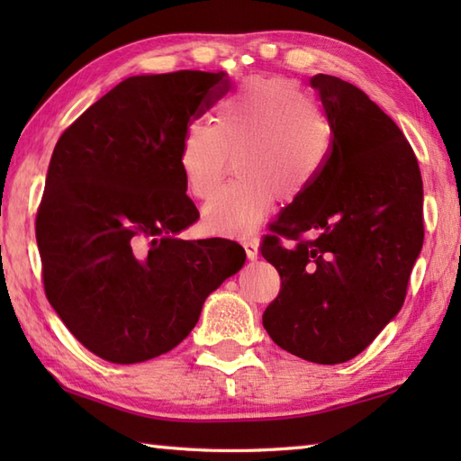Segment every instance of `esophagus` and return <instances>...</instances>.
Returning a JSON list of instances; mask_svg holds the SVG:
<instances>
[{"label":"esophagus","mask_w":461,"mask_h":461,"mask_svg":"<svg viewBox=\"0 0 461 461\" xmlns=\"http://www.w3.org/2000/svg\"><path fill=\"white\" fill-rule=\"evenodd\" d=\"M241 246H243V249H246L248 259H258V240L241 238Z\"/></svg>","instance_id":"1"}]
</instances>
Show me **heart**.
I'll use <instances>...</instances> for the list:
<instances>
[{
	"label": "heart",
	"instance_id": "obj_1",
	"mask_svg": "<svg viewBox=\"0 0 461 461\" xmlns=\"http://www.w3.org/2000/svg\"><path fill=\"white\" fill-rule=\"evenodd\" d=\"M332 126L297 83L251 77L220 101L215 126L192 121L180 146L185 188L205 200L228 174L236 178L203 205V228L220 236H246L276 195L291 202L305 194L329 162Z\"/></svg>",
	"mask_w": 461,
	"mask_h": 461
}]
</instances>
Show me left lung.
<instances>
[{"instance_id":"obj_1","label":"left lung","mask_w":461,"mask_h":461,"mask_svg":"<svg viewBox=\"0 0 461 461\" xmlns=\"http://www.w3.org/2000/svg\"><path fill=\"white\" fill-rule=\"evenodd\" d=\"M311 85L332 126V149L315 184L259 246L281 277L263 327L291 355L339 365L404 305L424 243V190L412 146L366 93L330 75Z\"/></svg>"}]
</instances>
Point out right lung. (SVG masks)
Here are the masks:
<instances>
[{
    "instance_id": "right-lung-1",
    "label": "right lung",
    "mask_w": 461,
    "mask_h": 461,
    "mask_svg": "<svg viewBox=\"0 0 461 461\" xmlns=\"http://www.w3.org/2000/svg\"><path fill=\"white\" fill-rule=\"evenodd\" d=\"M225 73L129 77L57 140L35 218L45 295L83 347L134 365L190 335L246 261L223 238L184 241L185 126L228 93Z\"/></svg>"
}]
</instances>
